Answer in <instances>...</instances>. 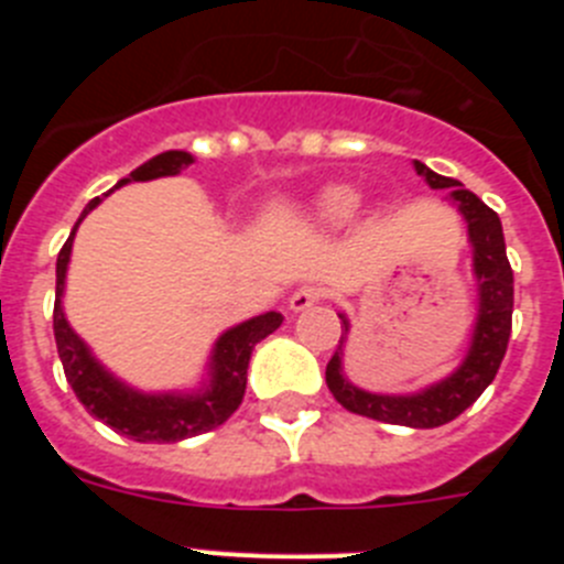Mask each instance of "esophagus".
<instances>
[{"label":"esophagus","instance_id":"esophagus-1","mask_svg":"<svg viewBox=\"0 0 564 564\" xmlns=\"http://www.w3.org/2000/svg\"><path fill=\"white\" fill-rule=\"evenodd\" d=\"M318 299H322V288H316V285L299 288V291H293L291 299H288V311L291 313L311 311L313 305H318Z\"/></svg>","mask_w":564,"mask_h":564}]
</instances>
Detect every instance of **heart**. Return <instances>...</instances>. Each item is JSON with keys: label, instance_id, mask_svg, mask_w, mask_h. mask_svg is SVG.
<instances>
[{"label": "heart", "instance_id": "obj_1", "mask_svg": "<svg viewBox=\"0 0 564 564\" xmlns=\"http://www.w3.org/2000/svg\"><path fill=\"white\" fill-rule=\"evenodd\" d=\"M358 194L350 186H325L313 194L311 203L302 212V220L313 231H338L356 217Z\"/></svg>", "mask_w": 564, "mask_h": 564}]
</instances>
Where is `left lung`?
Wrapping results in <instances>:
<instances>
[{"label":"left lung","instance_id":"obj_1","mask_svg":"<svg viewBox=\"0 0 564 564\" xmlns=\"http://www.w3.org/2000/svg\"><path fill=\"white\" fill-rule=\"evenodd\" d=\"M412 166L423 181L430 183V188H446L452 203L466 220L468 242H471V271H475L477 282V318L466 358L457 364L452 376L441 378L437 383H430L417 392H403V395L367 392L344 376V344L350 336V318L338 313L341 338H338L336 352L327 364L325 378L333 398L341 403L344 410L381 423H398V426H412V430H435V426L455 421L460 412H466L482 395L488 383L495 381L502 356H506L508 336H511L514 273L508 265L500 217L477 194L463 188L460 181L443 177L421 161H415Z\"/></svg>","mask_w":564,"mask_h":564}]
</instances>
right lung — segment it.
<instances>
[{
	"mask_svg": "<svg viewBox=\"0 0 564 564\" xmlns=\"http://www.w3.org/2000/svg\"><path fill=\"white\" fill-rule=\"evenodd\" d=\"M194 154L183 149H169V152L154 154L152 161L129 172V177L115 183V188L127 183L154 181V177H174L183 169L192 166ZM109 188L104 197L115 192ZM104 197L89 200L82 212L78 223L69 231L67 242L58 251L56 259V307H53V333H56L58 358H62L64 376L73 387L78 401L87 406L89 415L104 421L109 430L121 432L138 443H177L186 437L203 435V432L217 430L220 423L237 412L246 395L248 361L251 352L265 336H271L282 325V313L268 311L262 316H253L248 322L228 327L212 347V356L206 364V378L197 390H172V392H143L129 387L118 376L104 367L82 336L69 327L64 316V285H67V265L73 253V239L78 226Z\"/></svg>",
	"mask_w": 564,
	"mask_h": 564,
	"instance_id": "1",
	"label": "right lung"
}]
</instances>
